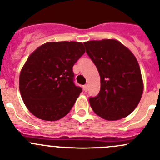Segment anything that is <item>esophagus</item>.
<instances>
[{
	"mask_svg": "<svg viewBox=\"0 0 160 160\" xmlns=\"http://www.w3.org/2000/svg\"><path fill=\"white\" fill-rule=\"evenodd\" d=\"M82 88L85 92H87V90H88V86H87V85H84V86L82 87Z\"/></svg>",
	"mask_w": 160,
	"mask_h": 160,
	"instance_id": "34e87169",
	"label": "esophagus"
}]
</instances>
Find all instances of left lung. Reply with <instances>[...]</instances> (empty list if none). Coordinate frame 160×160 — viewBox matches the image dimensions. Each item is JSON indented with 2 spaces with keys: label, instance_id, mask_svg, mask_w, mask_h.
Listing matches in <instances>:
<instances>
[{
  "label": "left lung",
  "instance_id": "8db88e82",
  "mask_svg": "<svg viewBox=\"0 0 160 160\" xmlns=\"http://www.w3.org/2000/svg\"><path fill=\"white\" fill-rule=\"evenodd\" d=\"M84 46L101 79L98 94L89 98L93 111L110 121L125 118L136 108L143 91L138 61L114 39L90 41Z\"/></svg>",
  "mask_w": 160,
  "mask_h": 160
}]
</instances>
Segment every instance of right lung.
<instances>
[{"label":"right lung","instance_id":"right-lung-1","mask_svg":"<svg viewBox=\"0 0 160 160\" xmlns=\"http://www.w3.org/2000/svg\"><path fill=\"white\" fill-rule=\"evenodd\" d=\"M85 53L82 42H47L32 52L20 73L24 103L38 118L56 121L70 112L82 91L73 66Z\"/></svg>","mask_w":160,"mask_h":160}]
</instances>
